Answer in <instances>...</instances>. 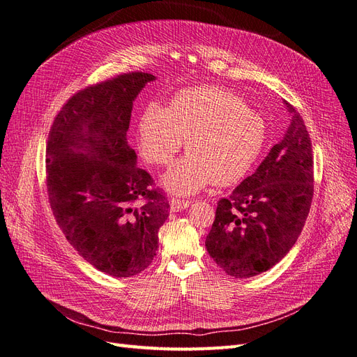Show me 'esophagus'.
<instances>
[{"mask_svg": "<svg viewBox=\"0 0 357 357\" xmlns=\"http://www.w3.org/2000/svg\"><path fill=\"white\" fill-rule=\"evenodd\" d=\"M189 201L188 199H180V198H171L169 199V207L172 211H181L189 207Z\"/></svg>", "mask_w": 357, "mask_h": 357, "instance_id": "1", "label": "esophagus"}]
</instances>
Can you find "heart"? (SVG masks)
Wrapping results in <instances>:
<instances>
[{
	"label": "heart",
	"instance_id": "b5f03b06",
	"mask_svg": "<svg viewBox=\"0 0 357 357\" xmlns=\"http://www.w3.org/2000/svg\"><path fill=\"white\" fill-rule=\"evenodd\" d=\"M186 139L189 153L162 178L164 186L192 195L214 181L229 186L241 180L265 142V122L235 93L219 86H197L172 96L167 109L146 105L138 121L143 158L168 165Z\"/></svg>",
	"mask_w": 357,
	"mask_h": 357
}]
</instances>
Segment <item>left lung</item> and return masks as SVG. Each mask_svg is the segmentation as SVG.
I'll return each instance as SVG.
<instances>
[{
  "label": "left lung",
  "instance_id": "1",
  "mask_svg": "<svg viewBox=\"0 0 357 357\" xmlns=\"http://www.w3.org/2000/svg\"><path fill=\"white\" fill-rule=\"evenodd\" d=\"M291 114L283 137L257 167L222 198L205 238L213 261L235 278L268 271L289 253L304 228L314 193L311 139L304 119Z\"/></svg>",
  "mask_w": 357,
  "mask_h": 357
}]
</instances>
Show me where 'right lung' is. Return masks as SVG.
<instances>
[{
	"mask_svg": "<svg viewBox=\"0 0 357 357\" xmlns=\"http://www.w3.org/2000/svg\"><path fill=\"white\" fill-rule=\"evenodd\" d=\"M155 75L125 73L75 92L49 131L46 186L68 243L98 271L131 277L158 250L165 193L137 167L126 132L132 101Z\"/></svg>",
	"mask_w": 357,
	"mask_h": 357,
	"instance_id": "add662e5",
	"label": "right lung"
}]
</instances>
